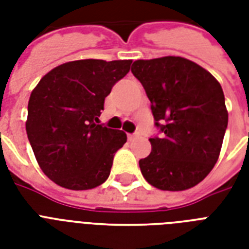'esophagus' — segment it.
<instances>
[{
  "label": "esophagus",
  "instance_id": "1",
  "mask_svg": "<svg viewBox=\"0 0 249 249\" xmlns=\"http://www.w3.org/2000/svg\"><path fill=\"white\" fill-rule=\"evenodd\" d=\"M137 136H138V134H128V140L129 141H134L137 138Z\"/></svg>",
  "mask_w": 249,
  "mask_h": 249
}]
</instances>
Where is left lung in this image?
I'll list each match as a JSON object with an SVG mask.
<instances>
[{
    "mask_svg": "<svg viewBox=\"0 0 249 249\" xmlns=\"http://www.w3.org/2000/svg\"><path fill=\"white\" fill-rule=\"evenodd\" d=\"M133 75L151 102L159 137L140 160L144 179L156 189L182 191L204 179L220 156L228 109L220 83L181 56L136 60Z\"/></svg>",
    "mask_w": 249,
    "mask_h": 249,
    "instance_id": "obj_1",
    "label": "left lung"
}]
</instances>
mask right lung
<instances>
[{
    "mask_svg": "<svg viewBox=\"0 0 249 249\" xmlns=\"http://www.w3.org/2000/svg\"><path fill=\"white\" fill-rule=\"evenodd\" d=\"M132 60H73L40 80L28 102L25 130L40 168L70 190H89L108 178L123 130L97 124L105 98Z\"/></svg>",
    "mask_w": 249,
    "mask_h": 249,
    "instance_id": "add662e5",
    "label": "right lung"
}]
</instances>
